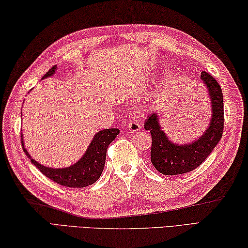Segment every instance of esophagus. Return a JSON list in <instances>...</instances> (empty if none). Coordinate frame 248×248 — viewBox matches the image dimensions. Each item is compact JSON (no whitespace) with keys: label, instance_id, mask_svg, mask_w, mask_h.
<instances>
[{"label":"esophagus","instance_id":"1","mask_svg":"<svg viewBox=\"0 0 248 248\" xmlns=\"http://www.w3.org/2000/svg\"><path fill=\"white\" fill-rule=\"evenodd\" d=\"M128 129H129V132H132V133H136V132H138V131H140V123H137L136 121H132V122H129V124H128Z\"/></svg>","mask_w":248,"mask_h":248}]
</instances>
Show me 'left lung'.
Masks as SVG:
<instances>
[{
	"label": "left lung",
	"instance_id": "obj_1",
	"mask_svg": "<svg viewBox=\"0 0 248 248\" xmlns=\"http://www.w3.org/2000/svg\"><path fill=\"white\" fill-rule=\"evenodd\" d=\"M201 79L209 94L211 116L202 135L186 144H176L168 137L159 122L158 112H153L145 121V129L150 131L151 162L164 175L184 174L195 170L208 158L223 133V94L219 82L210 74L202 72Z\"/></svg>",
	"mask_w": 248,
	"mask_h": 248
}]
</instances>
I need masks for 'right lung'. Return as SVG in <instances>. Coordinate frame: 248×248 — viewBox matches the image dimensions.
Instances as JSON below:
<instances>
[{"mask_svg":"<svg viewBox=\"0 0 248 248\" xmlns=\"http://www.w3.org/2000/svg\"><path fill=\"white\" fill-rule=\"evenodd\" d=\"M56 71H58V67L55 65L49 69V72L42 77V79L53 76ZM119 133V128H108L97 132L94 134L93 140L90 141L85 154L81 155V158L75 163H73L72 166L65 168L45 167L43 164L37 162L36 160L31 158V155L26 149L23 135H21V145H23L26 155L40 170L43 175L49 177L50 180L60 185L80 188L93 184L95 181H98L104 169V164H106L108 147L115 140Z\"/></svg>","mask_w":248,"mask_h":248,"instance_id":"obj_1","label":"right lung"}]
</instances>
